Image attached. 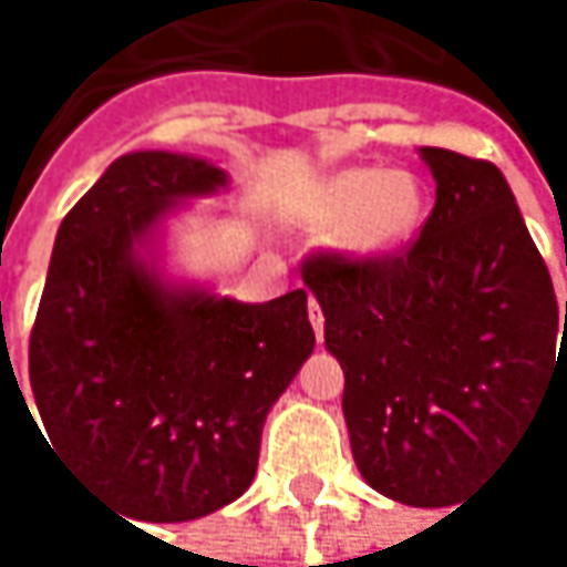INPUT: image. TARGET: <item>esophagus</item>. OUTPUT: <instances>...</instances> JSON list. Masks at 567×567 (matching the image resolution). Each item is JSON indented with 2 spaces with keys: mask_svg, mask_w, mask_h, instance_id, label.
I'll return each mask as SVG.
<instances>
[{
  "mask_svg": "<svg viewBox=\"0 0 567 567\" xmlns=\"http://www.w3.org/2000/svg\"><path fill=\"white\" fill-rule=\"evenodd\" d=\"M309 322L316 329V339L322 342V332H326V316H322V306L316 299H309Z\"/></svg>",
  "mask_w": 567,
  "mask_h": 567,
  "instance_id": "1",
  "label": "esophagus"
}]
</instances>
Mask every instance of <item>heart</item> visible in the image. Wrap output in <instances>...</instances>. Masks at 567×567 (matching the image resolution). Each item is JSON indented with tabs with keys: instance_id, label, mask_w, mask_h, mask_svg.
I'll use <instances>...</instances> for the list:
<instances>
[{
	"instance_id": "obj_1",
	"label": "heart",
	"mask_w": 567,
	"mask_h": 567,
	"mask_svg": "<svg viewBox=\"0 0 567 567\" xmlns=\"http://www.w3.org/2000/svg\"><path fill=\"white\" fill-rule=\"evenodd\" d=\"M302 218L316 231H339V245L352 258H383L416 231L423 184L410 171L342 167L312 187Z\"/></svg>"
}]
</instances>
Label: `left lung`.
Wrapping results in <instances>:
<instances>
[{
  "mask_svg": "<svg viewBox=\"0 0 567 567\" xmlns=\"http://www.w3.org/2000/svg\"><path fill=\"white\" fill-rule=\"evenodd\" d=\"M420 157L436 181L420 238L362 261L312 255L302 281L346 373L359 474L400 504L447 507L487 481L567 383V302L561 319L548 265L491 161L443 147Z\"/></svg>",
  "mask_w": 567,
  "mask_h": 567,
  "instance_id": "obj_1",
  "label": "left lung"
}]
</instances>
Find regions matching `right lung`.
Segmentation results:
<instances>
[{"instance_id":"1","label":"right lung","mask_w":567,"mask_h":567,"mask_svg":"<svg viewBox=\"0 0 567 567\" xmlns=\"http://www.w3.org/2000/svg\"><path fill=\"white\" fill-rule=\"evenodd\" d=\"M225 187L228 171L194 154L116 157L56 231L29 336L50 443L137 520H194L241 497L265 416L316 349L306 289L238 302L164 278V218Z\"/></svg>"}]
</instances>
